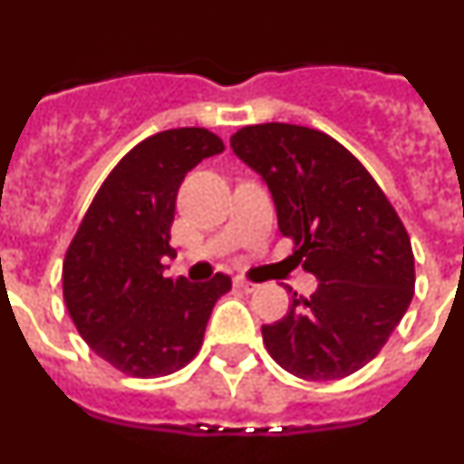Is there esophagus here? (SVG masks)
<instances>
[{"label": "esophagus", "mask_w": 464, "mask_h": 464, "mask_svg": "<svg viewBox=\"0 0 464 464\" xmlns=\"http://www.w3.org/2000/svg\"><path fill=\"white\" fill-rule=\"evenodd\" d=\"M235 285H237V288H239V290H244V293H253V290L257 288V283L246 281V278H239V276L235 278Z\"/></svg>", "instance_id": "esophagus-1"}]
</instances>
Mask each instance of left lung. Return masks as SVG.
Wrapping results in <instances>:
<instances>
[{
	"instance_id": "left-lung-1",
	"label": "left lung",
	"mask_w": 464,
	"mask_h": 464,
	"mask_svg": "<svg viewBox=\"0 0 464 464\" xmlns=\"http://www.w3.org/2000/svg\"><path fill=\"white\" fill-rule=\"evenodd\" d=\"M229 146L262 176L278 229L318 278L309 299L262 325L269 355L306 381H334L376 358L413 297L407 229L372 174L325 132L288 122L241 127Z\"/></svg>"
}]
</instances>
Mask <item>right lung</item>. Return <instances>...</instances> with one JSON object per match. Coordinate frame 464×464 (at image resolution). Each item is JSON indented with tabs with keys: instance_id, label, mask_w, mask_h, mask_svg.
Returning <instances> with one entry per match:
<instances>
[{
	"instance_id": "1",
	"label": "right lung",
	"mask_w": 464,
	"mask_h": 464,
	"mask_svg": "<svg viewBox=\"0 0 464 464\" xmlns=\"http://www.w3.org/2000/svg\"><path fill=\"white\" fill-rule=\"evenodd\" d=\"M204 127L165 130L137 143L94 195L63 267L64 304L81 337L116 370L139 379L181 370L202 346L208 315L232 288L165 278L176 195L204 158L223 153Z\"/></svg>"
}]
</instances>
